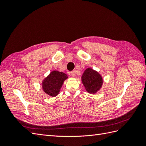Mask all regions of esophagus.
I'll list each match as a JSON object with an SVG mask.
<instances>
[{
    "label": "esophagus",
    "instance_id": "obj_1",
    "mask_svg": "<svg viewBox=\"0 0 146 146\" xmlns=\"http://www.w3.org/2000/svg\"><path fill=\"white\" fill-rule=\"evenodd\" d=\"M70 76L74 77L76 76V72L75 71H71V72H70Z\"/></svg>",
    "mask_w": 146,
    "mask_h": 146
}]
</instances>
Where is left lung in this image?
Listing matches in <instances>:
<instances>
[{"instance_id": "8db88e82", "label": "left lung", "mask_w": 146, "mask_h": 146, "mask_svg": "<svg viewBox=\"0 0 146 146\" xmlns=\"http://www.w3.org/2000/svg\"><path fill=\"white\" fill-rule=\"evenodd\" d=\"M86 91L90 94H96L102 86L104 80L101 75L91 68H87L81 77Z\"/></svg>"}]
</instances>
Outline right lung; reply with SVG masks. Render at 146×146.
Segmentation results:
<instances>
[{
  "mask_svg": "<svg viewBox=\"0 0 146 146\" xmlns=\"http://www.w3.org/2000/svg\"><path fill=\"white\" fill-rule=\"evenodd\" d=\"M68 75L58 70H53L42 82V88L46 94L55 97L59 94L64 82L68 79Z\"/></svg>",
  "mask_w": 146,
  "mask_h": 146,
  "instance_id": "right-lung-1",
  "label": "right lung"
}]
</instances>
